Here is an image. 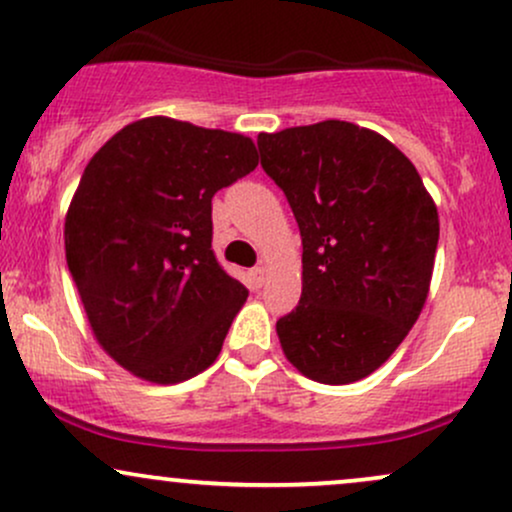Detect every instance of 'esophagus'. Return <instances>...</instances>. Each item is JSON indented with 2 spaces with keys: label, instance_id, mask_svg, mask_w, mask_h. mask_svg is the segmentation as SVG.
Here are the masks:
<instances>
[{
  "label": "esophagus",
  "instance_id": "esophagus-1",
  "mask_svg": "<svg viewBox=\"0 0 512 512\" xmlns=\"http://www.w3.org/2000/svg\"><path fill=\"white\" fill-rule=\"evenodd\" d=\"M250 281H252V286H255V289H260L264 281H267V267H264V264H257V267H252L250 269Z\"/></svg>",
  "mask_w": 512,
  "mask_h": 512
}]
</instances>
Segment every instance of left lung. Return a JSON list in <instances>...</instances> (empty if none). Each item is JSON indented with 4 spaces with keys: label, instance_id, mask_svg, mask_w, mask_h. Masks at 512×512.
<instances>
[{
    "label": "left lung",
    "instance_id": "1",
    "mask_svg": "<svg viewBox=\"0 0 512 512\" xmlns=\"http://www.w3.org/2000/svg\"><path fill=\"white\" fill-rule=\"evenodd\" d=\"M257 146L303 238L301 303L276 322L284 356L315 383L363 380L424 310L436 202L390 139L354 122L262 132Z\"/></svg>",
    "mask_w": 512,
    "mask_h": 512
}]
</instances>
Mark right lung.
Wrapping results in <instances>:
<instances>
[{"label":"right lung","instance_id":"add662e5","mask_svg":"<svg viewBox=\"0 0 512 512\" xmlns=\"http://www.w3.org/2000/svg\"><path fill=\"white\" fill-rule=\"evenodd\" d=\"M255 168L245 134L163 115L129 122L88 161L64 252L93 337L117 366L175 385L221 354L248 289L211 250V197Z\"/></svg>","mask_w":512,"mask_h":512}]
</instances>
